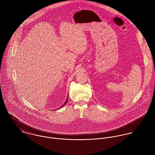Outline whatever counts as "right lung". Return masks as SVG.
I'll list each match as a JSON object with an SVG mask.
<instances>
[{"label":"right lung","instance_id":"obj_1","mask_svg":"<svg viewBox=\"0 0 155 155\" xmlns=\"http://www.w3.org/2000/svg\"><path fill=\"white\" fill-rule=\"evenodd\" d=\"M67 101H68V99H67V98L66 100V101H65V103H64V104H63V105H62V106H61V107H60V108H58V109H60V108H61V107H63V106H64V105H65V104H66L67 103Z\"/></svg>","mask_w":155,"mask_h":155}]
</instances>
